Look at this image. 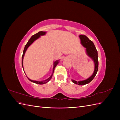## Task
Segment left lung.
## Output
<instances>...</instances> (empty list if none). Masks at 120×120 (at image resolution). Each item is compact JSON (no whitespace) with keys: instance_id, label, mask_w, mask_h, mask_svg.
<instances>
[{"instance_id":"left-lung-1","label":"left lung","mask_w":120,"mask_h":120,"mask_svg":"<svg viewBox=\"0 0 120 120\" xmlns=\"http://www.w3.org/2000/svg\"><path fill=\"white\" fill-rule=\"evenodd\" d=\"M81 39V41L82 45L86 48V52L88 55L91 57L95 63V71H94L93 75L88 79L84 81L77 82L74 80H72V82L77 85H84L87 83H89L91 82L93 79L96 76L98 70V67H99V62H98V52L96 49V47L94 45L92 41L90 40L88 37H86L85 35H80L79 36Z\"/></svg>"}]
</instances>
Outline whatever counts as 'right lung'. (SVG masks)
Listing matches in <instances>:
<instances>
[{
    "instance_id": "obj_1",
    "label": "right lung",
    "mask_w": 120,
    "mask_h": 120,
    "mask_svg": "<svg viewBox=\"0 0 120 120\" xmlns=\"http://www.w3.org/2000/svg\"><path fill=\"white\" fill-rule=\"evenodd\" d=\"M46 34V32L45 31H39L38 32V33L34 35H33L32 36V37L30 38V40H29L27 42V43L26 44V45H25V47H24V50H23V54H22V68H23V57H24V54H25V52H26V50H27V48L29 47V46H30V45H31L32 44V43L34 41H35L36 39H37L41 35H45V34ZM59 63V60H56V61L54 63V66H53V71H52V75L50 76V77L48 79H46V80L45 81H41V82H38V81H32V80H31V79H28H28L30 80V81L33 82H34L35 83H37V84H39V85H42V84H44V83H45L46 82H48L50 79H51V78H52V75L53 74V72H54V68H56V65L57 64Z\"/></svg>"
}]
</instances>
